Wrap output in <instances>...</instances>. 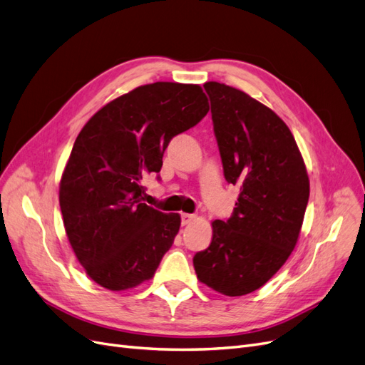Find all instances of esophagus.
Returning a JSON list of instances; mask_svg holds the SVG:
<instances>
[{"label":"esophagus","mask_w":365,"mask_h":365,"mask_svg":"<svg viewBox=\"0 0 365 365\" xmlns=\"http://www.w3.org/2000/svg\"><path fill=\"white\" fill-rule=\"evenodd\" d=\"M193 219H195V215H190V213H181V224H182V225L190 224Z\"/></svg>","instance_id":"obj_1"}]
</instances>
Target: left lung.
I'll return each instance as SVG.
<instances>
[{
    "instance_id": "left-lung-1",
    "label": "left lung",
    "mask_w": 365,
    "mask_h": 365,
    "mask_svg": "<svg viewBox=\"0 0 365 365\" xmlns=\"http://www.w3.org/2000/svg\"><path fill=\"white\" fill-rule=\"evenodd\" d=\"M225 180L239 187L235 212L213 220L210 247L195 254L200 282L228 297L259 289L288 260L309 201V178L284 121L247 93L207 82Z\"/></svg>"
}]
</instances>
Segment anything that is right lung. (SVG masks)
<instances>
[{"mask_svg":"<svg viewBox=\"0 0 365 365\" xmlns=\"http://www.w3.org/2000/svg\"><path fill=\"white\" fill-rule=\"evenodd\" d=\"M208 109L200 85L155 82L109 102L79 132L59 204L70 245L97 284L125 291L153 277L181 217L141 202V181L161 170L170 140Z\"/></svg>","mask_w":365,"mask_h":365,"instance_id":"add662e5","label":"right lung"}]
</instances>
